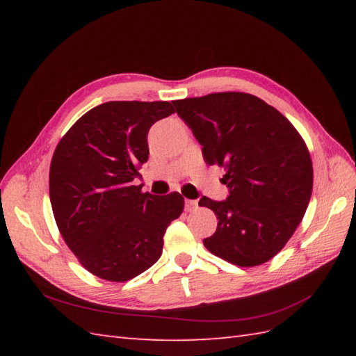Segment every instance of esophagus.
Returning a JSON list of instances; mask_svg holds the SVG:
<instances>
[{
    "label": "esophagus",
    "mask_w": 356,
    "mask_h": 356,
    "mask_svg": "<svg viewBox=\"0 0 356 356\" xmlns=\"http://www.w3.org/2000/svg\"><path fill=\"white\" fill-rule=\"evenodd\" d=\"M197 207H199L197 200H185V209L186 211H194Z\"/></svg>",
    "instance_id": "34e87169"
}]
</instances>
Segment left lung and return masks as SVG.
<instances>
[{
	"mask_svg": "<svg viewBox=\"0 0 356 356\" xmlns=\"http://www.w3.org/2000/svg\"><path fill=\"white\" fill-rule=\"evenodd\" d=\"M200 142L208 165L226 174L229 197H202L217 229L203 240L211 254L241 268L259 266L289 241L312 195L314 170L306 142L282 113L241 92L172 101Z\"/></svg>",
	"mask_w": 356,
	"mask_h": 356,
	"instance_id": "left-lung-1",
	"label": "left lung"
}]
</instances>
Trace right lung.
Segmentation results:
<instances>
[{"label": "right lung", "mask_w": 356, "mask_h": 356, "mask_svg": "<svg viewBox=\"0 0 356 356\" xmlns=\"http://www.w3.org/2000/svg\"><path fill=\"white\" fill-rule=\"evenodd\" d=\"M171 102L111 101L81 116L55 148L49 191L58 229L93 275L128 282L161 259L163 234L182 214L179 193L133 185L148 161L147 134Z\"/></svg>", "instance_id": "add662e5"}]
</instances>
